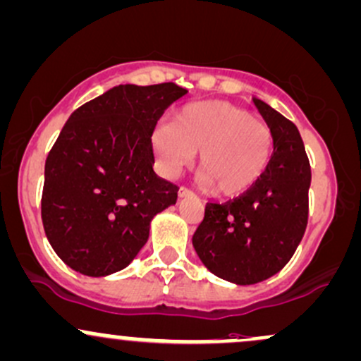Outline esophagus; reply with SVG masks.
Returning <instances> with one entry per match:
<instances>
[{"mask_svg":"<svg viewBox=\"0 0 361 361\" xmlns=\"http://www.w3.org/2000/svg\"><path fill=\"white\" fill-rule=\"evenodd\" d=\"M192 195H193V193L190 192L188 188L181 187L180 190H178V197H180V199H187V197H192Z\"/></svg>","mask_w":361,"mask_h":361,"instance_id":"1","label":"esophagus"}]
</instances>
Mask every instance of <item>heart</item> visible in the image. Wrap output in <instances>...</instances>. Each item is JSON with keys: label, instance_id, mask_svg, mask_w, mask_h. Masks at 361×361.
Returning a JSON list of instances; mask_svg holds the SVG:
<instances>
[{"label": "heart", "instance_id": "obj_1", "mask_svg": "<svg viewBox=\"0 0 361 361\" xmlns=\"http://www.w3.org/2000/svg\"><path fill=\"white\" fill-rule=\"evenodd\" d=\"M150 147L166 176H176L200 149V183L235 197L264 176L274 137L250 111L228 101H202L183 106L174 121L156 125Z\"/></svg>", "mask_w": 361, "mask_h": 361}]
</instances>
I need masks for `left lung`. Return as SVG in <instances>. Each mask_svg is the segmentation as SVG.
I'll return each mask as SVG.
<instances>
[{
  "label": "left lung",
  "mask_w": 361,
  "mask_h": 361,
  "mask_svg": "<svg viewBox=\"0 0 361 361\" xmlns=\"http://www.w3.org/2000/svg\"><path fill=\"white\" fill-rule=\"evenodd\" d=\"M253 104L272 130L271 162L238 199L207 204L192 238L202 264L240 286L269 279L290 262L307 228L312 181L298 128L260 99Z\"/></svg>",
  "instance_id": "8db88e82"
}]
</instances>
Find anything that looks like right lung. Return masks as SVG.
I'll list each match as a JSON object with an SVG mask.
<instances>
[{"mask_svg": "<svg viewBox=\"0 0 361 361\" xmlns=\"http://www.w3.org/2000/svg\"><path fill=\"white\" fill-rule=\"evenodd\" d=\"M176 84L118 85L71 113L44 166L47 240L73 271L102 277L132 262L150 221L176 204L178 187L154 173L150 135Z\"/></svg>", "mask_w": 361, "mask_h": 361, "instance_id": "obj_1", "label": "right lung"}]
</instances>
